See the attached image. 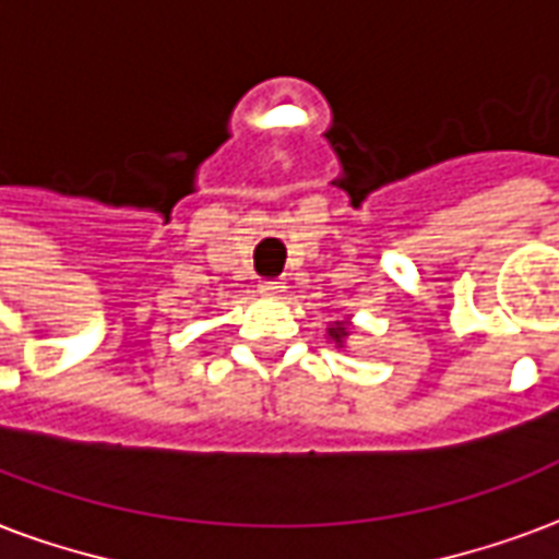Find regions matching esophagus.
<instances>
[{"instance_id":"esophagus-1","label":"esophagus","mask_w":559,"mask_h":559,"mask_svg":"<svg viewBox=\"0 0 559 559\" xmlns=\"http://www.w3.org/2000/svg\"><path fill=\"white\" fill-rule=\"evenodd\" d=\"M284 290H287V284H284V281H260V293H263V296H272V299H278Z\"/></svg>"}]
</instances>
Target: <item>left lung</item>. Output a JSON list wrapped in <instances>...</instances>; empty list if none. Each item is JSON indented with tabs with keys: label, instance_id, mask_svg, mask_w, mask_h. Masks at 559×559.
<instances>
[{
	"label": "left lung",
	"instance_id": "8db88e82",
	"mask_svg": "<svg viewBox=\"0 0 559 559\" xmlns=\"http://www.w3.org/2000/svg\"><path fill=\"white\" fill-rule=\"evenodd\" d=\"M347 329H350V326H347V320H335V326L329 329V338L335 341V344H338V347H341V344H344V338L350 335Z\"/></svg>",
	"mask_w": 559,
	"mask_h": 559
}]
</instances>
